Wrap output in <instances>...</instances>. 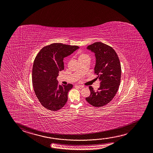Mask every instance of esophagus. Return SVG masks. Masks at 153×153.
Wrapping results in <instances>:
<instances>
[{
  "label": "esophagus",
  "instance_id": "obj_1",
  "mask_svg": "<svg viewBox=\"0 0 153 153\" xmlns=\"http://www.w3.org/2000/svg\"><path fill=\"white\" fill-rule=\"evenodd\" d=\"M76 86H77L78 88H79V89H82V88H83V85H76Z\"/></svg>",
  "mask_w": 153,
  "mask_h": 153
}]
</instances>
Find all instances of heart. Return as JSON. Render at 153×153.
Segmentation results:
<instances>
[{
  "label": "heart",
  "instance_id": "heart-1",
  "mask_svg": "<svg viewBox=\"0 0 153 153\" xmlns=\"http://www.w3.org/2000/svg\"><path fill=\"white\" fill-rule=\"evenodd\" d=\"M88 55L87 54H84V53H82V54H80V55H79V58H84V57H85V56H88Z\"/></svg>",
  "mask_w": 153,
  "mask_h": 153
}]
</instances>
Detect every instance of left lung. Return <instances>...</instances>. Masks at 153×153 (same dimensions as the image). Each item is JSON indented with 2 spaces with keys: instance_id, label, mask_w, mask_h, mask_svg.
I'll use <instances>...</instances> for the list:
<instances>
[{
  "instance_id": "8db88e82",
  "label": "left lung",
  "mask_w": 153,
  "mask_h": 153,
  "mask_svg": "<svg viewBox=\"0 0 153 153\" xmlns=\"http://www.w3.org/2000/svg\"><path fill=\"white\" fill-rule=\"evenodd\" d=\"M87 48L95 53L94 72L98 75L97 79L100 81V86L97 92L89 86L91 94L86 100L95 107H102L112 100L118 90L121 77L120 61L115 51L105 44L95 42Z\"/></svg>"
}]
</instances>
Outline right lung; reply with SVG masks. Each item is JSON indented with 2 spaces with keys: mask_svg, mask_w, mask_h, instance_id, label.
I'll return each instance as SVG.
<instances>
[{
  "mask_svg": "<svg viewBox=\"0 0 153 153\" xmlns=\"http://www.w3.org/2000/svg\"><path fill=\"white\" fill-rule=\"evenodd\" d=\"M78 48V46L53 43L44 47L36 57L32 74L33 90L41 105L48 110L56 111L67 103L73 85H59L56 78L64 69L63 59Z\"/></svg>",
  "mask_w": 153,
  "mask_h": 153,
  "instance_id": "obj_1",
  "label": "right lung"
}]
</instances>
